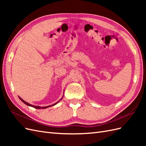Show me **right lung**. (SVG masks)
I'll list each match as a JSON object with an SVG mask.
<instances>
[{
	"instance_id": "right-lung-1",
	"label": "right lung",
	"mask_w": 146,
	"mask_h": 146,
	"mask_svg": "<svg viewBox=\"0 0 146 146\" xmlns=\"http://www.w3.org/2000/svg\"><path fill=\"white\" fill-rule=\"evenodd\" d=\"M63 96H64V94H63V97H62V98H61V99H60L58 102H56L55 104H52V105H48V106H46V107H40V106H36V105H32V104H30L29 103H27V102H25V100H24L23 99L21 98L20 97H19V98L20 100H21L22 102H23L24 104H25V105H27L29 106V107H33V108H36V109H45V108H48V107H52V106H54V105H55L56 104H58L61 100H62V99H63Z\"/></svg>"
}]
</instances>
